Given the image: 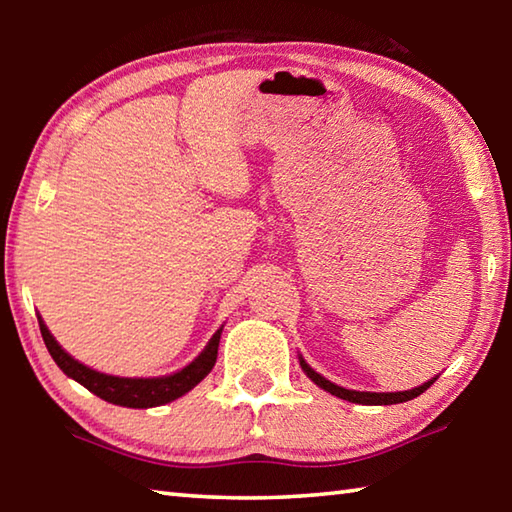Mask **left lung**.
I'll return each mask as SVG.
<instances>
[{
	"label": "left lung",
	"mask_w": 512,
	"mask_h": 512,
	"mask_svg": "<svg viewBox=\"0 0 512 512\" xmlns=\"http://www.w3.org/2000/svg\"><path fill=\"white\" fill-rule=\"evenodd\" d=\"M298 361H300V368L305 375L314 381L318 388H323V391L332 393L334 397H341L345 402H352V404H366V406H386V404H402V402H409L413 397L422 395L427 388L433 384V381L438 379V375L424 381L422 386L418 388H411V391H397V393H370V391H350V388H343L339 384H334V381L325 379L323 375H318V372L309 366V363L302 359V354H298Z\"/></svg>",
	"instance_id": "obj_1"
}]
</instances>
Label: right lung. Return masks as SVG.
<instances>
[{
	"instance_id": "1",
	"label": "right lung",
	"mask_w": 512,
	"mask_h": 512,
	"mask_svg": "<svg viewBox=\"0 0 512 512\" xmlns=\"http://www.w3.org/2000/svg\"><path fill=\"white\" fill-rule=\"evenodd\" d=\"M38 323H40L42 339H45L51 359L56 361V366L63 370L69 379L79 381L81 386H85L90 393L101 397V400L117 406H126V409H153V406L169 404L192 391L196 384H201V381L210 375V370L214 368L216 354H219L221 332H223V325H221L212 334V339L207 341L203 352L198 354L192 363H187L185 368L171 372V375L117 377V375H106V372H99L90 366H85L81 361H76L72 354L65 352L63 345L54 339V334L49 332V327L45 325L42 316H38Z\"/></svg>"
}]
</instances>
